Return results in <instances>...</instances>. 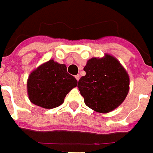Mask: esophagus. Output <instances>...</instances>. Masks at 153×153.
Listing matches in <instances>:
<instances>
[{
  "label": "esophagus",
  "mask_w": 153,
  "mask_h": 153,
  "mask_svg": "<svg viewBox=\"0 0 153 153\" xmlns=\"http://www.w3.org/2000/svg\"><path fill=\"white\" fill-rule=\"evenodd\" d=\"M75 77H76V79L78 81V80L80 79V75H76V76H75Z\"/></svg>",
  "instance_id": "esophagus-1"
}]
</instances>
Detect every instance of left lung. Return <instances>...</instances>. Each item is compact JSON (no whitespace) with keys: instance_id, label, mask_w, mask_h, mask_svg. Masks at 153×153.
<instances>
[{"instance_id":"8db88e82","label":"left lung","mask_w":153,"mask_h":153,"mask_svg":"<svg viewBox=\"0 0 153 153\" xmlns=\"http://www.w3.org/2000/svg\"><path fill=\"white\" fill-rule=\"evenodd\" d=\"M86 75L78 81L77 88L86 105L106 113L119 106L128 93L129 77L124 68L112 56L93 58L83 69Z\"/></svg>"}]
</instances>
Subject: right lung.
<instances>
[{"mask_svg": "<svg viewBox=\"0 0 153 153\" xmlns=\"http://www.w3.org/2000/svg\"><path fill=\"white\" fill-rule=\"evenodd\" d=\"M77 81L67 72L65 65L53 59L40 65L29 76L27 90L30 100L42 108L58 107Z\"/></svg>", "mask_w": 153, "mask_h": 153, "instance_id": "right-lung-1", "label": "right lung"}]
</instances>
